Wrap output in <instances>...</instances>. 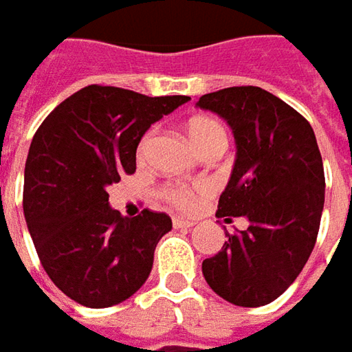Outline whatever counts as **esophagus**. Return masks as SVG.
Returning a JSON list of instances; mask_svg holds the SVG:
<instances>
[{
  "label": "esophagus",
  "instance_id": "1",
  "mask_svg": "<svg viewBox=\"0 0 352 352\" xmlns=\"http://www.w3.org/2000/svg\"><path fill=\"white\" fill-rule=\"evenodd\" d=\"M174 229H190V227H194V221H190V219H180V217H174Z\"/></svg>",
  "mask_w": 352,
  "mask_h": 352
}]
</instances>
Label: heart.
<instances>
[{"instance_id": "heart-1", "label": "heart", "mask_w": 352, "mask_h": 352, "mask_svg": "<svg viewBox=\"0 0 352 352\" xmlns=\"http://www.w3.org/2000/svg\"><path fill=\"white\" fill-rule=\"evenodd\" d=\"M186 133H188V139L194 144L197 153L201 155L206 148H210L213 144H227V133H225L223 125L217 121V119H211V117H194L190 119V123L186 125ZM155 141V129L146 131L142 135L141 142H139V148H137V155L139 158L148 153L151 144ZM210 192V186L204 182L192 184V186H166L160 190V196L162 199L170 204L172 208H178V210H192L197 204V199Z\"/></svg>"}]
</instances>
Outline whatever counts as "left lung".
I'll return each mask as SVG.
<instances>
[{
	"mask_svg": "<svg viewBox=\"0 0 352 352\" xmlns=\"http://www.w3.org/2000/svg\"><path fill=\"white\" fill-rule=\"evenodd\" d=\"M197 105L233 129L236 160L217 217H247L227 233L201 272L217 296L241 307L274 302L302 272L316 247L325 174L314 129L280 98L256 86L211 91Z\"/></svg>",
	"mask_w": 352,
	"mask_h": 352,
	"instance_id": "obj_1",
	"label": "left lung"
}]
</instances>
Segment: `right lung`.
Returning a JSON list of instances; mask_svg holds the SVG:
<instances>
[{
  "label": "right lung",
  "mask_w": 352,
  "mask_h": 352,
  "mask_svg": "<svg viewBox=\"0 0 352 352\" xmlns=\"http://www.w3.org/2000/svg\"><path fill=\"white\" fill-rule=\"evenodd\" d=\"M188 100L91 84L36 129L25 164V221L48 278L78 304H121L151 274L172 219L153 210L127 219L109 208L107 188L137 170L144 131Z\"/></svg>",
  "instance_id": "right-lung-1"
}]
</instances>
